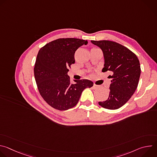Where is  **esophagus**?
I'll list each match as a JSON object with an SVG mask.
<instances>
[{"label":"esophagus","instance_id":"1","mask_svg":"<svg viewBox=\"0 0 157 157\" xmlns=\"http://www.w3.org/2000/svg\"><path fill=\"white\" fill-rule=\"evenodd\" d=\"M99 87V86H98V85H96V84H94V86H93V88L94 89H98Z\"/></svg>","mask_w":157,"mask_h":157}]
</instances>
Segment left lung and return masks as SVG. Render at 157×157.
<instances>
[{
    "mask_svg": "<svg viewBox=\"0 0 157 157\" xmlns=\"http://www.w3.org/2000/svg\"><path fill=\"white\" fill-rule=\"evenodd\" d=\"M102 51L104 58L102 72L110 71L112 75L108 99L99 104L107 109H117L124 105L135 93L141 70L136 55L122 44L109 40L91 41Z\"/></svg>",
    "mask_w": 157,
    "mask_h": 157,
    "instance_id": "1",
    "label": "left lung"
}]
</instances>
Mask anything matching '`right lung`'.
I'll use <instances>...</instances> for the list:
<instances>
[{
    "mask_svg": "<svg viewBox=\"0 0 157 157\" xmlns=\"http://www.w3.org/2000/svg\"><path fill=\"white\" fill-rule=\"evenodd\" d=\"M87 44V40L79 38H59L39 50L34 67L35 81L41 96L54 109L66 110L75 107L84 89L93 86L88 79L75 80L73 84L68 76L75 63V52Z\"/></svg>",
    "mask_w": 157,
    "mask_h": 157,
    "instance_id": "1",
    "label": "right lung"
}]
</instances>
